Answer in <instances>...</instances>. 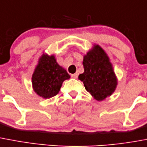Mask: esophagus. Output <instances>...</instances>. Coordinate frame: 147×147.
Masks as SVG:
<instances>
[{"instance_id":"esophagus-1","label":"esophagus","mask_w":147,"mask_h":147,"mask_svg":"<svg viewBox=\"0 0 147 147\" xmlns=\"http://www.w3.org/2000/svg\"><path fill=\"white\" fill-rule=\"evenodd\" d=\"M77 74H71V77H73V78H74V79H77Z\"/></svg>"}]
</instances>
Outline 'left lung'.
I'll return each instance as SVG.
<instances>
[{
  "instance_id": "8db88e82",
  "label": "left lung",
  "mask_w": 147,
  "mask_h": 147,
  "mask_svg": "<svg viewBox=\"0 0 147 147\" xmlns=\"http://www.w3.org/2000/svg\"><path fill=\"white\" fill-rule=\"evenodd\" d=\"M83 65L84 72L78 79L83 82L86 91L97 101L111 96L117 88L118 78L105 50L94 44L83 56Z\"/></svg>"
}]
</instances>
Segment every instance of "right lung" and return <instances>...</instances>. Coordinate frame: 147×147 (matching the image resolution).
Instances as JSON below:
<instances>
[{
	"label": "right lung",
	"instance_id": "1",
	"mask_svg": "<svg viewBox=\"0 0 147 147\" xmlns=\"http://www.w3.org/2000/svg\"><path fill=\"white\" fill-rule=\"evenodd\" d=\"M70 78L67 70L57 64L55 55L43 53L32 76V89L38 96L50 98L59 92L63 82Z\"/></svg>",
	"mask_w": 147,
	"mask_h": 147
}]
</instances>
